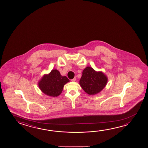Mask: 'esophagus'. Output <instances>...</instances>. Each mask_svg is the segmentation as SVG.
Listing matches in <instances>:
<instances>
[{
    "instance_id": "esophagus-1",
    "label": "esophagus",
    "mask_w": 148,
    "mask_h": 148,
    "mask_svg": "<svg viewBox=\"0 0 148 148\" xmlns=\"http://www.w3.org/2000/svg\"><path fill=\"white\" fill-rule=\"evenodd\" d=\"M76 77H74V78H73V79H72V82H75V81H76Z\"/></svg>"
}]
</instances>
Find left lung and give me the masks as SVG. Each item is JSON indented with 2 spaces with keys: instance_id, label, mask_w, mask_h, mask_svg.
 <instances>
[{
  "instance_id": "obj_1",
  "label": "left lung",
  "mask_w": 148,
  "mask_h": 148,
  "mask_svg": "<svg viewBox=\"0 0 148 148\" xmlns=\"http://www.w3.org/2000/svg\"><path fill=\"white\" fill-rule=\"evenodd\" d=\"M107 78L102 72H97L93 68L88 66L82 72L79 84L85 92L94 95L100 92L105 87Z\"/></svg>"
}]
</instances>
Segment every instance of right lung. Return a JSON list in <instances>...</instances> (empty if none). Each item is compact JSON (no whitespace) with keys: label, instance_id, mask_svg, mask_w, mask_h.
<instances>
[{"label":"right lung","instance_id":"1","mask_svg":"<svg viewBox=\"0 0 148 148\" xmlns=\"http://www.w3.org/2000/svg\"><path fill=\"white\" fill-rule=\"evenodd\" d=\"M70 80L66 76H62L57 70L51 71L49 75H44L39 82V87L45 95L57 97L61 94L64 85Z\"/></svg>","mask_w":148,"mask_h":148}]
</instances>
